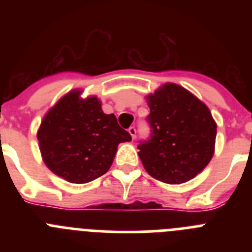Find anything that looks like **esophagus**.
Returning a JSON list of instances; mask_svg holds the SVG:
<instances>
[{
    "instance_id": "obj_1",
    "label": "esophagus",
    "mask_w": 252,
    "mask_h": 252,
    "mask_svg": "<svg viewBox=\"0 0 252 252\" xmlns=\"http://www.w3.org/2000/svg\"><path fill=\"white\" fill-rule=\"evenodd\" d=\"M128 132H130L131 137H132V140H135V137H136V128L133 127V126H131L130 128H128Z\"/></svg>"
}]
</instances>
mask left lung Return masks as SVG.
Listing matches in <instances>:
<instances>
[{
	"mask_svg": "<svg viewBox=\"0 0 252 252\" xmlns=\"http://www.w3.org/2000/svg\"><path fill=\"white\" fill-rule=\"evenodd\" d=\"M146 99L151 135L137 146L142 165L162 183H186L208 165L215 153L217 125L211 111L174 83H165Z\"/></svg>",
	"mask_w": 252,
	"mask_h": 252,
	"instance_id": "8db88e82",
	"label": "left lung"
}]
</instances>
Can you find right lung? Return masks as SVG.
<instances>
[{
    "label": "right lung",
    "mask_w": 252,
    "mask_h": 252,
    "mask_svg": "<svg viewBox=\"0 0 252 252\" xmlns=\"http://www.w3.org/2000/svg\"><path fill=\"white\" fill-rule=\"evenodd\" d=\"M81 93L74 90L62 97L37 130L45 165L75 184L88 183L107 173L120 142L131 141L116 116L102 111L95 95L81 98Z\"/></svg>",
    "instance_id": "add662e5"
}]
</instances>
